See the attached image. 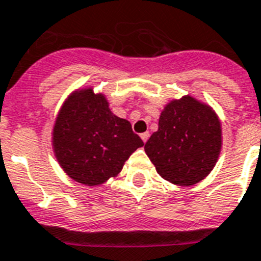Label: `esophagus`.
I'll return each instance as SVG.
<instances>
[{
  "instance_id": "1",
  "label": "esophagus",
  "mask_w": 261,
  "mask_h": 261,
  "mask_svg": "<svg viewBox=\"0 0 261 261\" xmlns=\"http://www.w3.org/2000/svg\"><path fill=\"white\" fill-rule=\"evenodd\" d=\"M141 138H142V141H143L144 143H146V142H147L148 138H150V133H142Z\"/></svg>"
}]
</instances>
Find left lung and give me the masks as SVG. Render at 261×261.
I'll return each mask as SVG.
<instances>
[{
    "label": "left lung",
    "instance_id": "obj_1",
    "mask_svg": "<svg viewBox=\"0 0 261 261\" xmlns=\"http://www.w3.org/2000/svg\"><path fill=\"white\" fill-rule=\"evenodd\" d=\"M220 150L222 127L218 115L190 95L164 107L158 131L144 144L158 174L178 186L203 180L218 162Z\"/></svg>",
    "mask_w": 261,
    "mask_h": 261
}]
</instances>
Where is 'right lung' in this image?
Masks as SVG:
<instances>
[{
    "label": "right lung",
    "instance_id": "obj_1",
    "mask_svg": "<svg viewBox=\"0 0 261 261\" xmlns=\"http://www.w3.org/2000/svg\"><path fill=\"white\" fill-rule=\"evenodd\" d=\"M143 144L130 122L114 115L103 94H94L93 89L71 94L53 128L57 161L70 178L86 186L117 176Z\"/></svg>",
    "mask_w": 261,
    "mask_h": 261
}]
</instances>
